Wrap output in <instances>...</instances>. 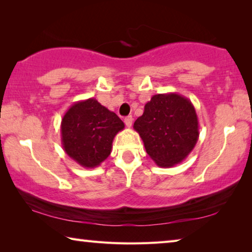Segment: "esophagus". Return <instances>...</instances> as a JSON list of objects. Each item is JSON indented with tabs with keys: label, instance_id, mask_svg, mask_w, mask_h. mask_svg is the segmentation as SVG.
<instances>
[{
	"label": "esophagus",
	"instance_id": "esophagus-1",
	"mask_svg": "<svg viewBox=\"0 0 252 252\" xmlns=\"http://www.w3.org/2000/svg\"><path fill=\"white\" fill-rule=\"evenodd\" d=\"M132 122H133V118H132L131 116L125 118V123H126V126L127 127H131Z\"/></svg>",
	"mask_w": 252,
	"mask_h": 252
}]
</instances>
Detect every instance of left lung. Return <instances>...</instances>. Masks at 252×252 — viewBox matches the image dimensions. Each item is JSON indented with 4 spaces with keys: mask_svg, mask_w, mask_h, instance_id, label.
I'll use <instances>...</instances> for the list:
<instances>
[{
    "mask_svg": "<svg viewBox=\"0 0 252 252\" xmlns=\"http://www.w3.org/2000/svg\"><path fill=\"white\" fill-rule=\"evenodd\" d=\"M133 127L141 136L148 155L162 168L181 163L199 139L194 106L178 93L153 95Z\"/></svg>",
    "mask_w": 252,
    "mask_h": 252,
    "instance_id": "8db88e82",
    "label": "left lung"
}]
</instances>
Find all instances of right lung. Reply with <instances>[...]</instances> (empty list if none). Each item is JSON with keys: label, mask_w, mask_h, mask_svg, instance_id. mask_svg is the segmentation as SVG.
Masks as SVG:
<instances>
[{"label": "right lung", "mask_w": 252, "mask_h": 252, "mask_svg": "<svg viewBox=\"0 0 252 252\" xmlns=\"http://www.w3.org/2000/svg\"><path fill=\"white\" fill-rule=\"evenodd\" d=\"M125 129L116 113L94 97L72 104L61 122L63 150L84 168H95L110 156L114 136Z\"/></svg>", "instance_id": "add662e5"}]
</instances>
